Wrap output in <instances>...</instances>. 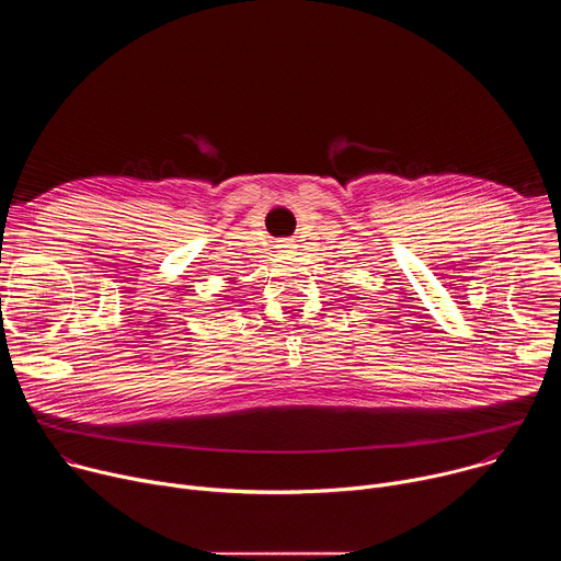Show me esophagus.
<instances>
[{
  "label": "esophagus",
  "instance_id": "obj_1",
  "mask_svg": "<svg viewBox=\"0 0 561 561\" xmlns=\"http://www.w3.org/2000/svg\"><path fill=\"white\" fill-rule=\"evenodd\" d=\"M277 249H288V251H293V249H297V247H295V242H293V239H279V244H277Z\"/></svg>",
  "mask_w": 561,
  "mask_h": 561
}]
</instances>
